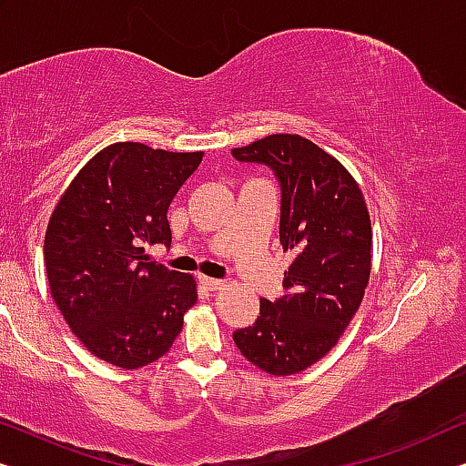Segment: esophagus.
Returning a JSON list of instances; mask_svg holds the SVG:
<instances>
[{
    "label": "esophagus",
    "mask_w": 466,
    "mask_h": 466,
    "mask_svg": "<svg viewBox=\"0 0 466 466\" xmlns=\"http://www.w3.org/2000/svg\"><path fill=\"white\" fill-rule=\"evenodd\" d=\"M200 284H205L209 290H218L224 287V282L221 280H215V278H207V276H200Z\"/></svg>",
    "instance_id": "34e87169"
}]
</instances>
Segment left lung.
Listing matches in <instances>:
<instances>
[{
  "instance_id": "8db88e82",
  "label": "left lung",
  "mask_w": 466,
  "mask_h": 466,
  "mask_svg": "<svg viewBox=\"0 0 466 466\" xmlns=\"http://www.w3.org/2000/svg\"><path fill=\"white\" fill-rule=\"evenodd\" d=\"M232 157L274 171L280 245L293 253L284 295L261 299L253 326L232 337L248 362L289 377L324 358L362 303L372 259L370 215L350 171L301 136H268L234 148Z\"/></svg>"
}]
</instances>
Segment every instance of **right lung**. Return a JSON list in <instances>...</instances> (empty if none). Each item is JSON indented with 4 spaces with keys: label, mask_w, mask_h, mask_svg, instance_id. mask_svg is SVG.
I'll return each instance as SVG.
<instances>
[{
    "label": "right lung",
    "mask_w": 466,
    "mask_h": 466,
    "mask_svg": "<svg viewBox=\"0 0 466 466\" xmlns=\"http://www.w3.org/2000/svg\"><path fill=\"white\" fill-rule=\"evenodd\" d=\"M203 152L119 142L77 173L50 218L47 282L79 341L104 362L136 370L171 350L197 303L188 274L148 261L146 245H171L173 197Z\"/></svg>",
    "instance_id": "obj_1"
}]
</instances>
